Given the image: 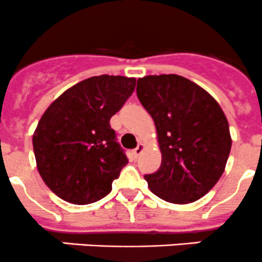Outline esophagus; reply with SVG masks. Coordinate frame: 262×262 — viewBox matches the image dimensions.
<instances>
[{
  "label": "esophagus",
  "instance_id": "esophagus-1",
  "mask_svg": "<svg viewBox=\"0 0 262 262\" xmlns=\"http://www.w3.org/2000/svg\"><path fill=\"white\" fill-rule=\"evenodd\" d=\"M144 150V144H142V143H139L138 146H137L136 148H134L133 149V155H134V157H139V155H141L142 152H143Z\"/></svg>",
  "mask_w": 262,
  "mask_h": 262
}]
</instances>
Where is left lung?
<instances>
[{"instance_id":"1","label":"left lung","mask_w":262,"mask_h":262,"mask_svg":"<svg viewBox=\"0 0 262 262\" xmlns=\"http://www.w3.org/2000/svg\"><path fill=\"white\" fill-rule=\"evenodd\" d=\"M137 96L157 129L162 162L144 176L161 199L187 204L221 179L232 139L223 110L212 95L179 75L138 78Z\"/></svg>"}]
</instances>
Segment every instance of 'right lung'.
<instances>
[{
    "label": "right lung",
    "mask_w": 262,
    "mask_h": 262,
    "mask_svg": "<svg viewBox=\"0 0 262 262\" xmlns=\"http://www.w3.org/2000/svg\"><path fill=\"white\" fill-rule=\"evenodd\" d=\"M136 87V78L95 76L78 82L50 104L33 136L36 167L60 199L91 204L112 191L128 163L110 118Z\"/></svg>",
    "instance_id": "right-lung-1"
}]
</instances>
